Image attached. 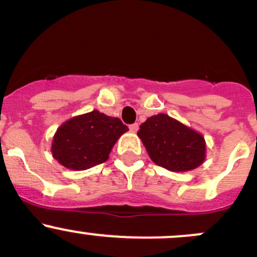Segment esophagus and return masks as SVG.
I'll use <instances>...</instances> for the list:
<instances>
[{
	"instance_id": "34e87169",
	"label": "esophagus",
	"mask_w": 257,
	"mask_h": 257,
	"mask_svg": "<svg viewBox=\"0 0 257 257\" xmlns=\"http://www.w3.org/2000/svg\"><path fill=\"white\" fill-rule=\"evenodd\" d=\"M137 130H139V123H132V125H130V131L131 132H137Z\"/></svg>"
}]
</instances>
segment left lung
Here are the masks:
<instances>
[{"label":"left lung","mask_w":257,"mask_h":257,"mask_svg":"<svg viewBox=\"0 0 257 257\" xmlns=\"http://www.w3.org/2000/svg\"><path fill=\"white\" fill-rule=\"evenodd\" d=\"M137 136L151 160L168 171H192L205 160L207 146L203 135L166 113L148 117L140 126Z\"/></svg>","instance_id":"8db88e82"}]
</instances>
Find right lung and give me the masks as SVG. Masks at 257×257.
<instances>
[{
	"mask_svg": "<svg viewBox=\"0 0 257 257\" xmlns=\"http://www.w3.org/2000/svg\"><path fill=\"white\" fill-rule=\"evenodd\" d=\"M128 127L120 118L100 111L71 117L58 127L53 136V157L65 168L84 171L109 160L120 136Z\"/></svg>",
	"mask_w": 257,
	"mask_h": 257,
	"instance_id": "obj_1",
	"label": "right lung"
}]
</instances>
